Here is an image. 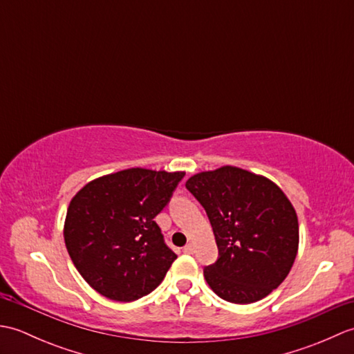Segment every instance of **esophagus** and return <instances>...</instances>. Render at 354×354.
Segmentation results:
<instances>
[{
	"label": "esophagus",
	"instance_id": "obj_1",
	"mask_svg": "<svg viewBox=\"0 0 354 354\" xmlns=\"http://www.w3.org/2000/svg\"><path fill=\"white\" fill-rule=\"evenodd\" d=\"M183 251H184L185 254H193V252H194V246H193V243H187V245L183 248Z\"/></svg>",
	"mask_w": 354,
	"mask_h": 354
}]
</instances>
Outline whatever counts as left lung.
Returning <instances> with one entry per match:
<instances>
[{
	"instance_id": "8db88e82",
	"label": "left lung",
	"mask_w": 354,
	"mask_h": 354,
	"mask_svg": "<svg viewBox=\"0 0 354 354\" xmlns=\"http://www.w3.org/2000/svg\"><path fill=\"white\" fill-rule=\"evenodd\" d=\"M185 187L205 208L219 250L204 269L209 288L234 304L268 297L298 252V217L288 196L266 176L234 165L196 173Z\"/></svg>"
}]
</instances>
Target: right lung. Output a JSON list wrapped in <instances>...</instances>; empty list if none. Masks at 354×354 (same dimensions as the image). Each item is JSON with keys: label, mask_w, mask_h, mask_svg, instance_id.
I'll return each instance as SVG.
<instances>
[{"label": "right lung", "mask_w": 354, "mask_h": 354, "mask_svg": "<svg viewBox=\"0 0 354 354\" xmlns=\"http://www.w3.org/2000/svg\"><path fill=\"white\" fill-rule=\"evenodd\" d=\"M184 171L126 169L89 181L74 194L64 239L74 266L100 295L131 303L156 289L176 254L155 217Z\"/></svg>", "instance_id": "right-lung-1"}]
</instances>
